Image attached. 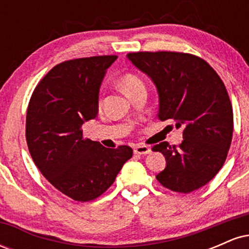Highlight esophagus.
Wrapping results in <instances>:
<instances>
[{"label":"esophagus","mask_w":249,"mask_h":249,"mask_svg":"<svg viewBox=\"0 0 249 249\" xmlns=\"http://www.w3.org/2000/svg\"><path fill=\"white\" fill-rule=\"evenodd\" d=\"M151 152V148L146 146V145H142L138 144L134 146V153L136 154H147Z\"/></svg>","instance_id":"esophagus-1"}]
</instances>
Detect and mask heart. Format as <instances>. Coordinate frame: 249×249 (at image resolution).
<instances>
[{"label":"heart","mask_w":249,"mask_h":249,"mask_svg":"<svg viewBox=\"0 0 249 249\" xmlns=\"http://www.w3.org/2000/svg\"><path fill=\"white\" fill-rule=\"evenodd\" d=\"M118 83L121 85L122 90L124 91V93L127 97H131L137 91L145 89V83L142 79V77L137 75V73L131 72V71L123 73L119 77ZM99 105H102V99H99Z\"/></svg>","instance_id":"heart-1"}]
</instances>
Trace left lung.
<instances>
[{
    "mask_svg": "<svg viewBox=\"0 0 249 249\" xmlns=\"http://www.w3.org/2000/svg\"><path fill=\"white\" fill-rule=\"evenodd\" d=\"M127 58L152 79L159 121L182 127L179 147L154 145L166 159L157 180L173 192L191 193L211 181L225 164L233 136V108L224 82L205 59L173 51H139Z\"/></svg>",
    "mask_w": 249,
    "mask_h": 249,
    "instance_id": "1",
    "label": "left lung"
}]
</instances>
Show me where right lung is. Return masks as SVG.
I'll list each match as a JSON object with an SVG mask.
<instances>
[{"instance_id": "add662e5", "label": "right lung", "mask_w": 249, "mask_h": 249, "mask_svg": "<svg viewBox=\"0 0 249 249\" xmlns=\"http://www.w3.org/2000/svg\"><path fill=\"white\" fill-rule=\"evenodd\" d=\"M116 55L65 61L36 85L27 111L25 138L45 179L76 201H91L111 185L132 148H107L83 137L85 122L96 118L98 93Z\"/></svg>"}]
</instances>
